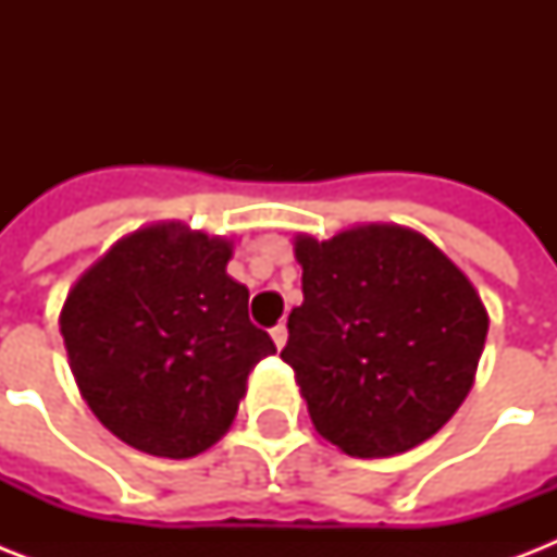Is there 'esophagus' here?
<instances>
[{
    "instance_id": "1",
    "label": "esophagus",
    "mask_w": 557,
    "mask_h": 557,
    "mask_svg": "<svg viewBox=\"0 0 557 557\" xmlns=\"http://www.w3.org/2000/svg\"><path fill=\"white\" fill-rule=\"evenodd\" d=\"M271 338H274V344H277V349L286 347V341H288L286 323H277V326H274V330H271Z\"/></svg>"
}]
</instances>
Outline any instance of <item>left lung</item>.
Instances as JSON below:
<instances>
[{"instance_id": "8db88e82", "label": "left lung", "mask_w": 557, "mask_h": 557, "mask_svg": "<svg viewBox=\"0 0 557 557\" xmlns=\"http://www.w3.org/2000/svg\"><path fill=\"white\" fill-rule=\"evenodd\" d=\"M304 304L280 358L312 424L349 457H393L431 440L474 384L488 312L471 280L401 225L326 243L297 236Z\"/></svg>"}]
</instances>
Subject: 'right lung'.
<instances>
[{
	"instance_id": "obj_1",
	"label": "right lung",
	"mask_w": 557,
	"mask_h": 557,
	"mask_svg": "<svg viewBox=\"0 0 557 557\" xmlns=\"http://www.w3.org/2000/svg\"><path fill=\"white\" fill-rule=\"evenodd\" d=\"M231 243L182 222L115 243L60 312L69 367L100 424L152 457L187 459L225 436L248 372L277 352L227 277Z\"/></svg>"
}]
</instances>
